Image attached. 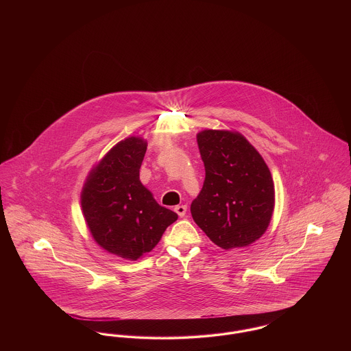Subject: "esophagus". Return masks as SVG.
<instances>
[{"instance_id": "esophagus-1", "label": "esophagus", "mask_w": 351, "mask_h": 351, "mask_svg": "<svg viewBox=\"0 0 351 351\" xmlns=\"http://www.w3.org/2000/svg\"><path fill=\"white\" fill-rule=\"evenodd\" d=\"M175 212H176L180 217H184L185 213H186V205H176V206H175Z\"/></svg>"}]
</instances>
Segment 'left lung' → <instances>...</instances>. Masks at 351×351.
I'll return each mask as SVG.
<instances>
[{
  "mask_svg": "<svg viewBox=\"0 0 351 351\" xmlns=\"http://www.w3.org/2000/svg\"><path fill=\"white\" fill-rule=\"evenodd\" d=\"M197 145L205 180L191 205L192 217L221 249L246 247L267 230L274 212L267 165L239 133L204 130Z\"/></svg>",
  "mask_w": 351,
  "mask_h": 351,
  "instance_id": "left-lung-1",
  "label": "left lung"
}]
</instances>
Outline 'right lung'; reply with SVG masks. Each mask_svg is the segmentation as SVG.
Returning a JSON list of instances; mask_svg holds the SVG:
<instances>
[{"label":"right lung","instance_id":"right-lung-1","mask_svg":"<svg viewBox=\"0 0 351 351\" xmlns=\"http://www.w3.org/2000/svg\"><path fill=\"white\" fill-rule=\"evenodd\" d=\"M146 149L136 136L121 141L90 171L82 192L84 217L95 241L130 261L150 252L178 219L139 180Z\"/></svg>","mask_w":351,"mask_h":351}]
</instances>
